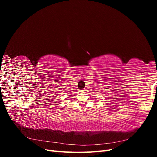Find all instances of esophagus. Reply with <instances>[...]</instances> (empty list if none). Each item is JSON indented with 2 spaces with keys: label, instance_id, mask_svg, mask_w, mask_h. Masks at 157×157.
Masks as SVG:
<instances>
[{
  "label": "esophagus",
  "instance_id": "obj_1",
  "mask_svg": "<svg viewBox=\"0 0 157 157\" xmlns=\"http://www.w3.org/2000/svg\"><path fill=\"white\" fill-rule=\"evenodd\" d=\"M85 91V90H82V91H81V92H84Z\"/></svg>",
  "mask_w": 157,
  "mask_h": 157
}]
</instances>
